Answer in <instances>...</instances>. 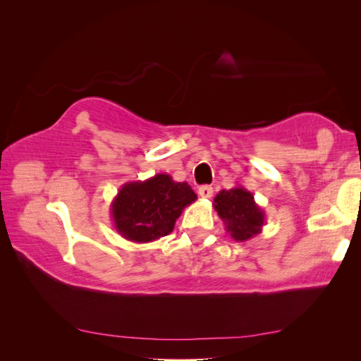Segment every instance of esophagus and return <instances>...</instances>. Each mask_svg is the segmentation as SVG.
Here are the masks:
<instances>
[{
    "label": "esophagus",
    "mask_w": 361,
    "mask_h": 361,
    "mask_svg": "<svg viewBox=\"0 0 361 361\" xmlns=\"http://www.w3.org/2000/svg\"><path fill=\"white\" fill-rule=\"evenodd\" d=\"M199 195L202 199H211L214 195V190L212 187H209V185H203V187L199 188Z\"/></svg>",
    "instance_id": "obj_1"
}]
</instances>
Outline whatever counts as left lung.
<instances>
[{
	"label": "left lung",
	"instance_id": "obj_1",
	"mask_svg": "<svg viewBox=\"0 0 361 361\" xmlns=\"http://www.w3.org/2000/svg\"><path fill=\"white\" fill-rule=\"evenodd\" d=\"M212 206L235 241H248L262 232L265 212L255 202V195L241 185L221 190L215 195Z\"/></svg>",
	"mask_w": 361,
	"mask_h": 361
}]
</instances>
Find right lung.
I'll return each instance as SVG.
<instances>
[{"label":"right lung","instance_id":"1","mask_svg":"<svg viewBox=\"0 0 361 361\" xmlns=\"http://www.w3.org/2000/svg\"><path fill=\"white\" fill-rule=\"evenodd\" d=\"M195 200L187 182H174L166 173L128 182L111 203L114 228L128 241H157L173 232L182 211Z\"/></svg>","mask_w":361,"mask_h":361}]
</instances>
